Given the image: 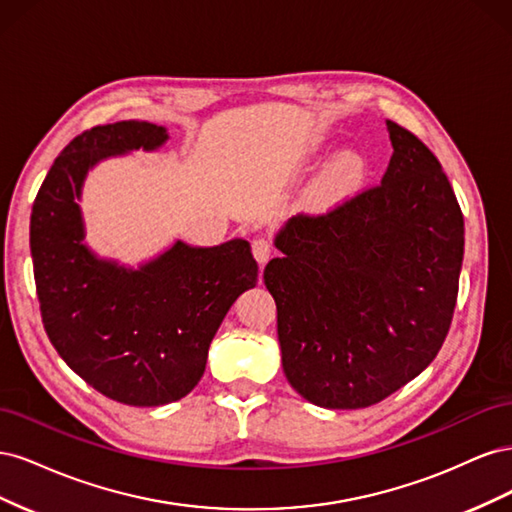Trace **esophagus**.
I'll list each match as a JSON object with an SVG mask.
<instances>
[{"mask_svg": "<svg viewBox=\"0 0 512 512\" xmlns=\"http://www.w3.org/2000/svg\"><path fill=\"white\" fill-rule=\"evenodd\" d=\"M252 254H254V258L258 260V265H265V262H267V260L271 258V254H273V245H271L267 239L258 237V239L252 241Z\"/></svg>", "mask_w": 512, "mask_h": 512, "instance_id": "esophagus-1", "label": "esophagus"}]
</instances>
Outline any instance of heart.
Returning a JSON list of instances; mask_svg holds the SVG:
<instances>
[{"label":"heart","mask_w":512,"mask_h":512,"mask_svg":"<svg viewBox=\"0 0 512 512\" xmlns=\"http://www.w3.org/2000/svg\"><path fill=\"white\" fill-rule=\"evenodd\" d=\"M365 177V162L354 151H339L327 164L320 179V194L324 198L344 196L361 185Z\"/></svg>","instance_id":"heart-1"}]
</instances>
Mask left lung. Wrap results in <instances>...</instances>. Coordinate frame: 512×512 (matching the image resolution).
Instances as JSON below:
<instances>
[{"instance_id": "left-lung-1", "label": "left lung", "mask_w": 512, "mask_h": 512, "mask_svg": "<svg viewBox=\"0 0 512 512\" xmlns=\"http://www.w3.org/2000/svg\"><path fill=\"white\" fill-rule=\"evenodd\" d=\"M382 183L324 215H294L265 267L290 386L314 406H374L436 359L451 327L463 215L438 158L386 121Z\"/></svg>"}]
</instances>
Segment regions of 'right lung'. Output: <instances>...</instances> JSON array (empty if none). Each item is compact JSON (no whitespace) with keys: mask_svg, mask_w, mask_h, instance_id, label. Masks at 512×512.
Returning a JSON list of instances; mask_svg holds the SVG:
<instances>
[{"mask_svg":"<svg viewBox=\"0 0 512 512\" xmlns=\"http://www.w3.org/2000/svg\"><path fill=\"white\" fill-rule=\"evenodd\" d=\"M166 141L164 126L136 119L79 134L42 181L29 224L46 335L74 374L128 406L188 395L230 305L258 282L245 239L213 247L175 241L136 269L85 243L79 200L89 170Z\"/></svg>","mask_w":512,"mask_h":512,"instance_id":"obj_1","label":"right lung"}]
</instances>
